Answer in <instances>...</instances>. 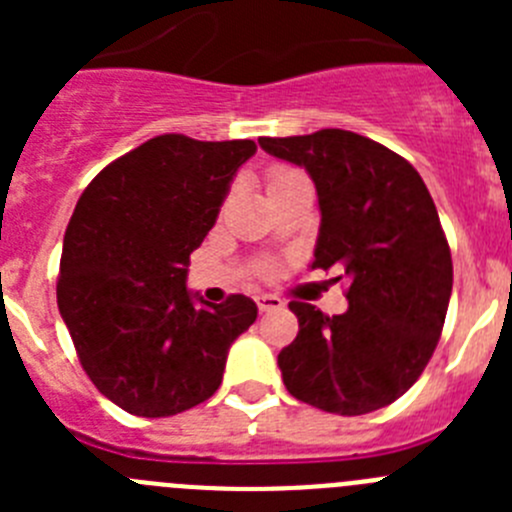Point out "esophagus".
<instances>
[{
    "label": "esophagus",
    "mask_w": 512,
    "mask_h": 512,
    "mask_svg": "<svg viewBox=\"0 0 512 512\" xmlns=\"http://www.w3.org/2000/svg\"><path fill=\"white\" fill-rule=\"evenodd\" d=\"M256 305H259L261 312H271V310H282L284 300L279 295H259L256 297Z\"/></svg>",
    "instance_id": "34e87169"
}]
</instances>
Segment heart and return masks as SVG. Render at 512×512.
<instances>
[{"instance_id": "obj_1", "label": "heart", "mask_w": 512, "mask_h": 512, "mask_svg": "<svg viewBox=\"0 0 512 512\" xmlns=\"http://www.w3.org/2000/svg\"><path fill=\"white\" fill-rule=\"evenodd\" d=\"M300 176V171L292 169V166H269V171H266V189H269V194L277 192V189L287 187V184H292L295 179H300Z\"/></svg>"}]
</instances>
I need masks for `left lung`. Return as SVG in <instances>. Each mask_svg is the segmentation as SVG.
I'll list each match as a JSON object with an SVG mask.
<instances>
[{"mask_svg": "<svg viewBox=\"0 0 512 512\" xmlns=\"http://www.w3.org/2000/svg\"><path fill=\"white\" fill-rule=\"evenodd\" d=\"M271 156L305 166L318 189L312 269L348 279L343 315L289 302L300 333L279 351L284 387L312 408L364 415L418 382L441 338L454 266L418 171L351 130L259 138Z\"/></svg>", "mask_w": 512, "mask_h": 512, "instance_id": "8db88e82", "label": "left lung"}]
</instances>
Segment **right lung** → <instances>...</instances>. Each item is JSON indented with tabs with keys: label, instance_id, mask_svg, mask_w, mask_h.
<instances>
[{
	"label": "right lung",
	"instance_id": "1",
	"mask_svg": "<svg viewBox=\"0 0 512 512\" xmlns=\"http://www.w3.org/2000/svg\"><path fill=\"white\" fill-rule=\"evenodd\" d=\"M253 140L169 133L104 166L63 235L58 310L81 366L117 408L169 418L210 400L228 348L259 307L187 289L189 256L215 225Z\"/></svg>",
	"mask_w": 512,
	"mask_h": 512
}]
</instances>
